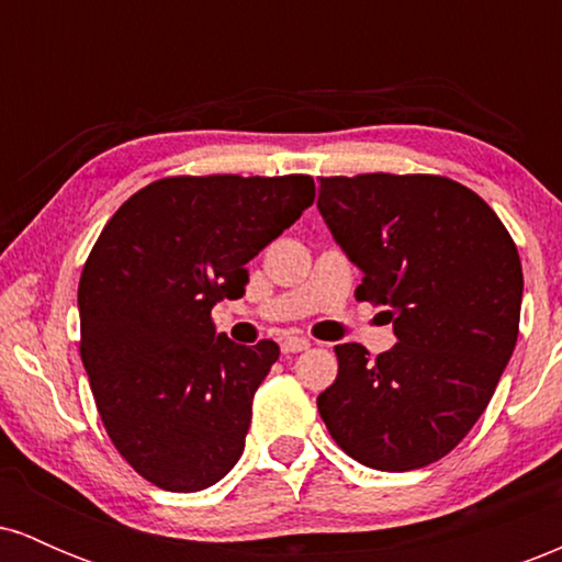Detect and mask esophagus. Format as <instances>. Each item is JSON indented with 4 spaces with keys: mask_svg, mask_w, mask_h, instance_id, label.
Instances as JSON below:
<instances>
[{
    "mask_svg": "<svg viewBox=\"0 0 562 562\" xmlns=\"http://www.w3.org/2000/svg\"><path fill=\"white\" fill-rule=\"evenodd\" d=\"M280 346H282V353H299V351H306V348L312 344H308L306 338H299V335H293V338L282 340Z\"/></svg>",
    "mask_w": 562,
    "mask_h": 562,
    "instance_id": "34e87169",
    "label": "esophagus"
}]
</instances>
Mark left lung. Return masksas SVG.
<instances>
[{
    "mask_svg": "<svg viewBox=\"0 0 562 562\" xmlns=\"http://www.w3.org/2000/svg\"><path fill=\"white\" fill-rule=\"evenodd\" d=\"M319 214L362 269L357 301L385 306L396 346H335L317 406L340 449L404 473L447 457L492 402L513 357L524 269L486 200L438 173L319 179Z\"/></svg>",
    "mask_w": 562,
    "mask_h": 562,
    "instance_id": "8db88e82",
    "label": "left lung"
}]
</instances>
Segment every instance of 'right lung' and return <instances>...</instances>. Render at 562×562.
Returning a JSON list of instances; mask_svg holds the SVG:
<instances>
[{
  "label": "right lung",
  "instance_id": "1",
  "mask_svg": "<svg viewBox=\"0 0 562 562\" xmlns=\"http://www.w3.org/2000/svg\"><path fill=\"white\" fill-rule=\"evenodd\" d=\"M314 203V179L166 177L97 237L79 282L81 362L113 447L166 492L235 468L274 340L237 346L211 308L240 299L248 263Z\"/></svg>",
  "mask_w": 562,
  "mask_h": 562
}]
</instances>
